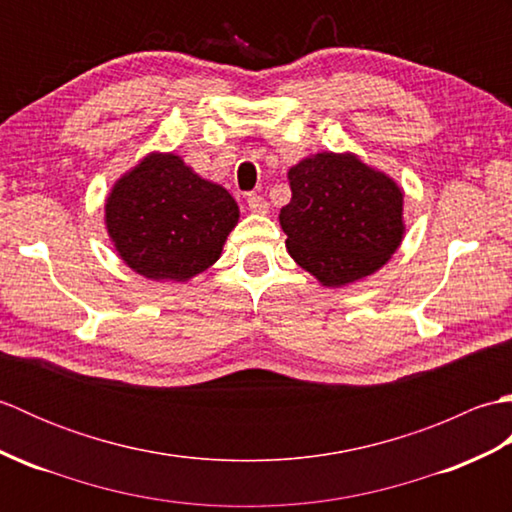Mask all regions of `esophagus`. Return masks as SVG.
I'll list each match as a JSON object with an SVG mask.
<instances>
[{"label":"esophagus","mask_w":512,"mask_h":512,"mask_svg":"<svg viewBox=\"0 0 512 512\" xmlns=\"http://www.w3.org/2000/svg\"><path fill=\"white\" fill-rule=\"evenodd\" d=\"M246 204H248L250 213H257V215H264V213H268V202H266V198H262V195H257V193H248Z\"/></svg>","instance_id":"1"}]
</instances>
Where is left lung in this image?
<instances>
[{
	"instance_id": "8db88e82",
	"label": "left lung",
	"mask_w": 512,
	"mask_h": 512,
	"mask_svg": "<svg viewBox=\"0 0 512 512\" xmlns=\"http://www.w3.org/2000/svg\"><path fill=\"white\" fill-rule=\"evenodd\" d=\"M288 182L292 198L279 213L286 248L319 284H354L398 250L405 193L387 173L350 151H323L290 167Z\"/></svg>"
}]
</instances>
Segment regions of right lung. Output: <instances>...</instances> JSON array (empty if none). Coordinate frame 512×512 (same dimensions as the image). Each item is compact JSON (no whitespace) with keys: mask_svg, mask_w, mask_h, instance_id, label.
<instances>
[{"mask_svg":"<svg viewBox=\"0 0 512 512\" xmlns=\"http://www.w3.org/2000/svg\"><path fill=\"white\" fill-rule=\"evenodd\" d=\"M239 206L176 154L151 151L114 182L105 228L118 257L154 281H189L222 255Z\"/></svg>","mask_w":512,"mask_h":512,"instance_id":"obj_1","label":"right lung"}]
</instances>
